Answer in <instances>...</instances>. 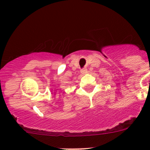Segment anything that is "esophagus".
<instances>
[{
  "mask_svg": "<svg viewBox=\"0 0 150 150\" xmlns=\"http://www.w3.org/2000/svg\"><path fill=\"white\" fill-rule=\"evenodd\" d=\"M87 72H88V70H87V69H86V68L81 69V74H82V75H86Z\"/></svg>",
  "mask_w": 150,
  "mask_h": 150,
  "instance_id": "34e87169",
  "label": "esophagus"
}]
</instances>
